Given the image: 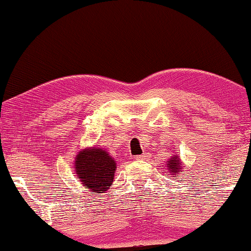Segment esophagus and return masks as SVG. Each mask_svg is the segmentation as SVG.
Segmentation results:
<instances>
[{"instance_id": "obj_1", "label": "esophagus", "mask_w": 251, "mask_h": 251, "mask_svg": "<svg viewBox=\"0 0 251 251\" xmlns=\"http://www.w3.org/2000/svg\"><path fill=\"white\" fill-rule=\"evenodd\" d=\"M146 157H147L146 154H142V155H136V156H135V160H137V161H140V160H145Z\"/></svg>"}]
</instances>
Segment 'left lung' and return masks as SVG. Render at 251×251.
<instances>
[{"mask_svg":"<svg viewBox=\"0 0 251 251\" xmlns=\"http://www.w3.org/2000/svg\"><path fill=\"white\" fill-rule=\"evenodd\" d=\"M167 167H168V171L170 175H173L174 177L179 176V173H184L183 170V164L180 162L179 156H173L169 161H167Z\"/></svg>","mask_w":251,"mask_h":251,"instance_id":"1","label":"left lung"}]
</instances>
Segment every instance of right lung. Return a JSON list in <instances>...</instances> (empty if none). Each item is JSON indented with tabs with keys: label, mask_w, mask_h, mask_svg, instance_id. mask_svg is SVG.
I'll return each mask as SVG.
<instances>
[{
	"label": "right lung",
	"mask_w": 251,
	"mask_h": 251,
	"mask_svg": "<svg viewBox=\"0 0 251 251\" xmlns=\"http://www.w3.org/2000/svg\"><path fill=\"white\" fill-rule=\"evenodd\" d=\"M76 178L95 193H105L114 179L116 161L100 147L82 150L75 156Z\"/></svg>",
	"instance_id": "obj_1"
}]
</instances>
